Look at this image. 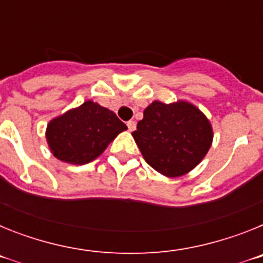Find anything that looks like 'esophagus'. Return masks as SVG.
Wrapping results in <instances>:
<instances>
[{
	"mask_svg": "<svg viewBox=\"0 0 263 263\" xmlns=\"http://www.w3.org/2000/svg\"><path fill=\"white\" fill-rule=\"evenodd\" d=\"M127 129L130 130V132H134V130H136V127H137V124H136V121H127Z\"/></svg>",
	"mask_w": 263,
	"mask_h": 263,
	"instance_id": "34e87169",
	"label": "esophagus"
}]
</instances>
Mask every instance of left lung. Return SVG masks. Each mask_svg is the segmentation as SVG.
<instances>
[{
  "instance_id": "1",
  "label": "left lung",
  "mask_w": 263,
  "mask_h": 263,
  "mask_svg": "<svg viewBox=\"0 0 263 263\" xmlns=\"http://www.w3.org/2000/svg\"><path fill=\"white\" fill-rule=\"evenodd\" d=\"M142 157L162 175L175 178L200 163L212 145L210 121L185 101H154L132 133Z\"/></svg>"
}]
</instances>
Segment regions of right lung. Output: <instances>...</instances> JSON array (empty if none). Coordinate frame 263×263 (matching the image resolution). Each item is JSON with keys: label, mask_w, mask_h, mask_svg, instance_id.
<instances>
[{"label": "right lung", "mask_w": 263, "mask_h": 263, "mask_svg": "<svg viewBox=\"0 0 263 263\" xmlns=\"http://www.w3.org/2000/svg\"><path fill=\"white\" fill-rule=\"evenodd\" d=\"M127 126L109 109L85 101L50 121L46 132L53 157L71 164L96 159L106 146Z\"/></svg>", "instance_id": "1"}]
</instances>
